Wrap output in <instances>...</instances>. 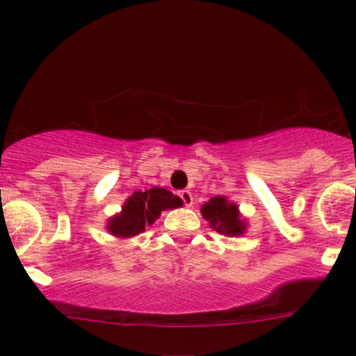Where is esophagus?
<instances>
[{
  "mask_svg": "<svg viewBox=\"0 0 356 356\" xmlns=\"http://www.w3.org/2000/svg\"><path fill=\"white\" fill-rule=\"evenodd\" d=\"M179 197H181L183 204H185L186 207H190L193 204V197H192V192H190V190H181V192H179Z\"/></svg>",
  "mask_w": 356,
  "mask_h": 356,
  "instance_id": "obj_1",
  "label": "esophagus"
}]
</instances>
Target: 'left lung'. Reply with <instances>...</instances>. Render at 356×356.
Here are the masks:
<instances>
[{"label": "left lung", "mask_w": 356, "mask_h": 356, "mask_svg": "<svg viewBox=\"0 0 356 356\" xmlns=\"http://www.w3.org/2000/svg\"><path fill=\"white\" fill-rule=\"evenodd\" d=\"M200 213L206 221H209L211 228H214L220 234L227 237H237L242 235L248 228L245 220H242L238 213V206L234 202H228L227 197L216 195L209 202L202 204Z\"/></svg>", "instance_id": "obj_1"}]
</instances>
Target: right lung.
Masks as SVG:
<instances>
[{
  "label": "right lung",
  "instance_id": "add662e5",
  "mask_svg": "<svg viewBox=\"0 0 356 356\" xmlns=\"http://www.w3.org/2000/svg\"><path fill=\"white\" fill-rule=\"evenodd\" d=\"M181 199L173 195L170 190L154 186L145 192H135L122 206V211L108 220V234L115 237L128 238L145 232L161 213L166 209H175L181 206Z\"/></svg>",
  "mask_w": 356,
  "mask_h": 356
}]
</instances>
